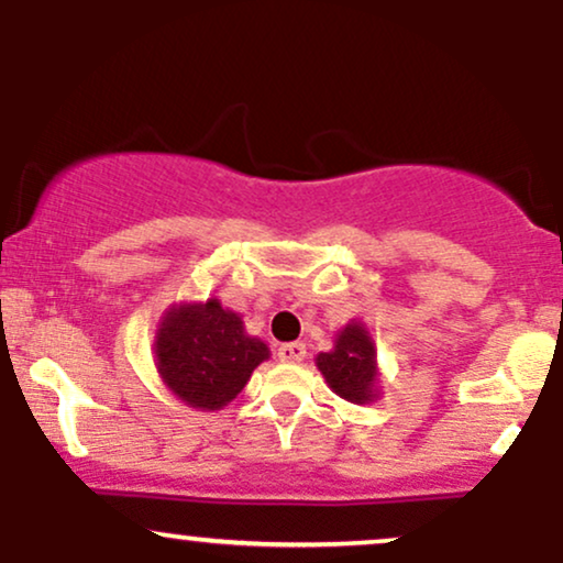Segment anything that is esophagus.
I'll list each match as a JSON object with an SVG mask.
<instances>
[{
	"label": "esophagus",
	"mask_w": 563,
	"mask_h": 563,
	"mask_svg": "<svg viewBox=\"0 0 563 563\" xmlns=\"http://www.w3.org/2000/svg\"><path fill=\"white\" fill-rule=\"evenodd\" d=\"M277 357H280L283 363H301V360L307 357V346L299 344V341H294V344H280L277 346Z\"/></svg>",
	"instance_id": "obj_1"
}]
</instances>
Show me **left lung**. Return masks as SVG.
<instances>
[{"label": "left lung", "mask_w": 563, "mask_h": 563, "mask_svg": "<svg viewBox=\"0 0 563 563\" xmlns=\"http://www.w3.org/2000/svg\"><path fill=\"white\" fill-rule=\"evenodd\" d=\"M328 386L346 402H367L376 384V349L363 325L352 322L335 339L333 352L318 354Z\"/></svg>", "instance_id": "1"}]
</instances>
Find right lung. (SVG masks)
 Returning a JSON list of instances; mask_svg holds the SVG:
<instances>
[{
  "instance_id": "right-lung-1",
  "label": "right lung",
  "mask_w": 563,
  "mask_h": 563,
  "mask_svg": "<svg viewBox=\"0 0 563 563\" xmlns=\"http://www.w3.org/2000/svg\"><path fill=\"white\" fill-rule=\"evenodd\" d=\"M267 357V344L245 335L243 320L217 299L172 309L156 335L161 378L179 399L203 410L235 399Z\"/></svg>"
}]
</instances>
